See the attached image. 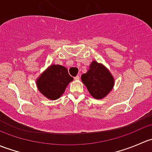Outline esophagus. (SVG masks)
Returning a JSON list of instances; mask_svg holds the SVG:
<instances>
[{
	"label": "esophagus",
	"instance_id": "obj_1",
	"mask_svg": "<svg viewBox=\"0 0 152 152\" xmlns=\"http://www.w3.org/2000/svg\"><path fill=\"white\" fill-rule=\"evenodd\" d=\"M74 79H75V80L78 81V80H79V79H80V77H79V76H75V77H74Z\"/></svg>",
	"mask_w": 152,
	"mask_h": 152
}]
</instances>
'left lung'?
Listing matches in <instances>:
<instances>
[{
	"label": "left lung",
	"instance_id": "left-lung-1",
	"mask_svg": "<svg viewBox=\"0 0 152 152\" xmlns=\"http://www.w3.org/2000/svg\"><path fill=\"white\" fill-rule=\"evenodd\" d=\"M82 82L94 99H102L113 90L115 79L112 73L103 64L93 61L89 70L81 76Z\"/></svg>",
	"mask_w": 152,
	"mask_h": 152
}]
</instances>
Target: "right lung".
I'll use <instances>...</instances> for the list:
<instances>
[{
	"label": "right lung",
	"instance_id": "add662e5",
	"mask_svg": "<svg viewBox=\"0 0 152 152\" xmlns=\"http://www.w3.org/2000/svg\"><path fill=\"white\" fill-rule=\"evenodd\" d=\"M73 80L67 69L59 65H50L37 79L38 90L49 100H56L61 97L67 86Z\"/></svg>",
	"mask_w": 152,
	"mask_h": 152
}]
</instances>
